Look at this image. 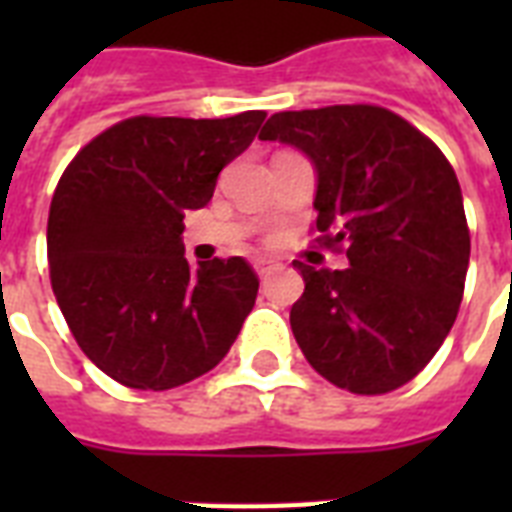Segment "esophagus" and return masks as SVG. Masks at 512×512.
<instances>
[{"label":"esophagus","mask_w":512,"mask_h":512,"mask_svg":"<svg viewBox=\"0 0 512 512\" xmlns=\"http://www.w3.org/2000/svg\"><path fill=\"white\" fill-rule=\"evenodd\" d=\"M255 271L260 279H265V276H271L273 271H279V260H268V257H260V260H255Z\"/></svg>","instance_id":"obj_1"}]
</instances>
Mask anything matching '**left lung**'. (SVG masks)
I'll return each mask as SVG.
<instances>
[{"mask_svg":"<svg viewBox=\"0 0 512 512\" xmlns=\"http://www.w3.org/2000/svg\"><path fill=\"white\" fill-rule=\"evenodd\" d=\"M260 140L303 151L316 170V228L348 268L295 263L305 281L289 324L308 364L350 393L417 377L452 329L470 233L452 164L380 106L281 111Z\"/></svg>","mask_w":512,"mask_h":512,"instance_id":"left-lung-1","label":"left lung"}]
</instances>
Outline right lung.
<instances>
[{
  "mask_svg": "<svg viewBox=\"0 0 512 512\" xmlns=\"http://www.w3.org/2000/svg\"><path fill=\"white\" fill-rule=\"evenodd\" d=\"M265 111L228 119L135 116L87 143L47 220L52 292L79 348L135 390H170L215 369L252 311L244 257L185 260V212L255 140Z\"/></svg>",
  "mask_w": 512,
  "mask_h": 512,
  "instance_id": "add662e5",
  "label": "right lung"
}]
</instances>
